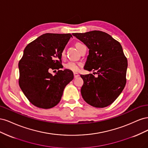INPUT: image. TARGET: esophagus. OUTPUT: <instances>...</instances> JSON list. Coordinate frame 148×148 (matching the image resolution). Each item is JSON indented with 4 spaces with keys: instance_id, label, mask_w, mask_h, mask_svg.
Wrapping results in <instances>:
<instances>
[{
    "instance_id": "esophagus-1",
    "label": "esophagus",
    "mask_w": 148,
    "mask_h": 148,
    "mask_svg": "<svg viewBox=\"0 0 148 148\" xmlns=\"http://www.w3.org/2000/svg\"><path fill=\"white\" fill-rule=\"evenodd\" d=\"M73 75H74V78H75L78 77L79 76V75L78 73H73Z\"/></svg>"
}]
</instances>
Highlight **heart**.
<instances>
[{"label": "heart", "instance_id": "b5f03b06", "mask_svg": "<svg viewBox=\"0 0 148 148\" xmlns=\"http://www.w3.org/2000/svg\"><path fill=\"white\" fill-rule=\"evenodd\" d=\"M80 43H78L77 44V46ZM64 56H65V51H63L61 53V57H64ZM82 66V64H81V63L70 61L65 64V69L67 70H71L72 71H78L79 70L80 67H81Z\"/></svg>", "mask_w": 148, "mask_h": 148}]
</instances>
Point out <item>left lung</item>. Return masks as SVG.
<instances>
[{"mask_svg":"<svg viewBox=\"0 0 148 148\" xmlns=\"http://www.w3.org/2000/svg\"><path fill=\"white\" fill-rule=\"evenodd\" d=\"M89 49L84 69L97 71L81 75L83 99L93 107L102 108L110 105L122 92L126 84L128 62L120 42L110 35L100 31L73 33Z\"/></svg>","mask_w":148,"mask_h":148,"instance_id":"obj_1","label":"left lung"}]
</instances>
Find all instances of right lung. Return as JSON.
I'll return each mask as SVG.
<instances>
[{
	"mask_svg": "<svg viewBox=\"0 0 148 148\" xmlns=\"http://www.w3.org/2000/svg\"><path fill=\"white\" fill-rule=\"evenodd\" d=\"M71 34L46 33L28 44L18 64L19 85L31 104L50 109L60 102L64 88L73 79L72 71L61 64V53ZM51 69H57L52 75Z\"/></svg>",
	"mask_w": 148,
	"mask_h": 148,
	"instance_id": "add662e5",
	"label": "right lung"
}]
</instances>
